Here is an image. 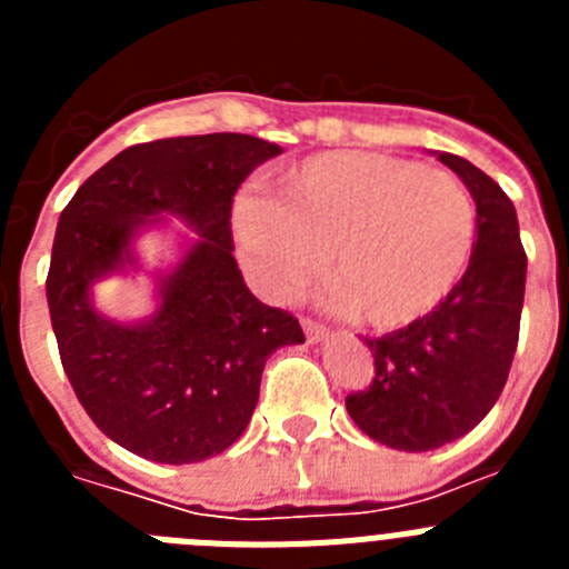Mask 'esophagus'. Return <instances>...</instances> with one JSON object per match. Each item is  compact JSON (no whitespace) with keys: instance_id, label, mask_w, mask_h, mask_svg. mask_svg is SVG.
<instances>
[{"instance_id":"obj_1","label":"esophagus","mask_w":569,"mask_h":569,"mask_svg":"<svg viewBox=\"0 0 569 569\" xmlns=\"http://www.w3.org/2000/svg\"><path fill=\"white\" fill-rule=\"evenodd\" d=\"M301 328H305V336H308L310 345H316V341H321L325 336H328V328H325V325H319V321H313V319H301Z\"/></svg>"}]
</instances>
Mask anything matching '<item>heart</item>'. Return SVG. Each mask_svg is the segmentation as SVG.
<instances>
[{"label":"heart","instance_id":"heart-1","mask_svg":"<svg viewBox=\"0 0 569 569\" xmlns=\"http://www.w3.org/2000/svg\"><path fill=\"white\" fill-rule=\"evenodd\" d=\"M279 199H241L233 233L256 288L284 299L319 268L373 330L433 313L476 250V202L461 179L413 159L333 150L290 164Z\"/></svg>","mask_w":569,"mask_h":569}]
</instances>
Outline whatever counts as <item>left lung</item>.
<instances>
[{
    "label": "left lung",
    "instance_id": "obj_1",
    "mask_svg": "<svg viewBox=\"0 0 569 569\" xmlns=\"http://www.w3.org/2000/svg\"><path fill=\"white\" fill-rule=\"evenodd\" d=\"M439 162L459 176L476 202V250L453 293L433 313L365 339L376 365L367 390L345 399L361 433L405 453L461 439L505 390L525 305L527 256L519 219L485 170L453 153Z\"/></svg>",
    "mask_w": 569,
    "mask_h": 569
}]
</instances>
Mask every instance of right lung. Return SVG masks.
Listing matches in <instances>:
<instances>
[{"label": "right lung", "mask_w": 569, "mask_h": 569, "mask_svg": "<svg viewBox=\"0 0 569 569\" xmlns=\"http://www.w3.org/2000/svg\"><path fill=\"white\" fill-rule=\"evenodd\" d=\"M279 153L248 133L133 144L59 216L44 284L59 356L93 425L130 453L193 465L228 450L253 416L264 361L305 341L299 319L250 293L230 236L236 190ZM164 214L197 239L157 277L160 305L148 320H108L92 284L138 267L134 236Z\"/></svg>", "instance_id": "right-lung-1"}]
</instances>
